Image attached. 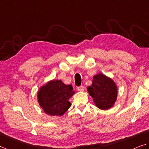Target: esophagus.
Listing matches in <instances>:
<instances>
[{"mask_svg":"<svg viewBox=\"0 0 149 149\" xmlns=\"http://www.w3.org/2000/svg\"><path fill=\"white\" fill-rule=\"evenodd\" d=\"M77 90L79 91H81V92H82L84 90V86H80L79 87H77Z\"/></svg>","mask_w":149,"mask_h":149,"instance_id":"esophagus-1","label":"esophagus"}]
</instances>
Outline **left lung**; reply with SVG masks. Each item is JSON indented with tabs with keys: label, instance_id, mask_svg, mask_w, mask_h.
Wrapping results in <instances>:
<instances>
[{
	"label": "left lung",
	"instance_id": "8db88e82",
	"mask_svg": "<svg viewBox=\"0 0 149 149\" xmlns=\"http://www.w3.org/2000/svg\"><path fill=\"white\" fill-rule=\"evenodd\" d=\"M96 107L101 110H108L113 107L117 99V86L111 78L102 73L95 74L93 83L87 88Z\"/></svg>",
	"mask_w": 149,
	"mask_h": 149
}]
</instances>
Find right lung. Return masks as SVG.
I'll use <instances>...</instances> for the list:
<instances>
[{
  "label": "right lung",
  "instance_id": "add662e5",
  "mask_svg": "<svg viewBox=\"0 0 149 149\" xmlns=\"http://www.w3.org/2000/svg\"><path fill=\"white\" fill-rule=\"evenodd\" d=\"M74 93L71 84H65L61 80H51L39 88L38 102L46 114L61 116L71 106L69 99Z\"/></svg>",
  "mask_w": 149,
  "mask_h": 149
}]
</instances>
